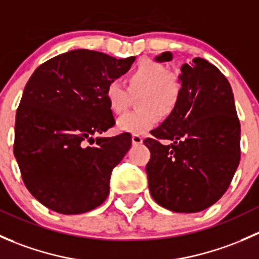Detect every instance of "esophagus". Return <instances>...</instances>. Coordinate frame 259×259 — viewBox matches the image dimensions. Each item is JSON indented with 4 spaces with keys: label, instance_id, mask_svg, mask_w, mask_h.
Wrapping results in <instances>:
<instances>
[{
    "label": "esophagus",
    "instance_id": "1",
    "mask_svg": "<svg viewBox=\"0 0 259 259\" xmlns=\"http://www.w3.org/2000/svg\"><path fill=\"white\" fill-rule=\"evenodd\" d=\"M132 140H133V144L139 145L143 143V137H140V135H138V134H133Z\"/></svg>",
    "mask_w": 259,
    "mask_h": 259
}]
</instances>
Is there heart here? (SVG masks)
Wrapping results in <instances>:
<instances>
[{
    "mask_svg": "<svg viewBox=\"0 0 259 259\" xmlns=\"http://www.w3.org/2000/svg\"><path fill=\"white\" fill-rule=\"evenodd\" d=\"M127 90L117 81L106 85L105 100L111 113L120 115L129 108L130 95L138 96L134 113L119 117L116 125L121 132L144 134L155 126L161 117H169L177 110L182 86L178 77L168 72L161 64L142 60L126 77Z\"/></svg>",
    "mask_w": 259,
    "mask_h": 259,
    "instance_id": "heart-1",
    "label": "heart"
}]
</instances>
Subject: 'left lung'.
Returning <instances> with one entry per match:
<instances>
[{
	"mask_svg": "<svg viewBox=\"0 0 259 259\" xmlns=\"http://www.w3.org/2000/svg\"><path fill=\"white\" fill-rule=\"evenodd\" d=\"M171 59V52H163L155 61ZM180 71L178 108L144 140L150 150L145 170L159 205L197 213L221 199L233 179L241 159V124L231 85L214 65L195 57Z\"/></svg>",
	"mask_w": 259,
	"mask_h": 259,
	"instance_id": "1",
	"label": "left lung"
}]
</instances>
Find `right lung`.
Here are the masks:
<instances>
[{
    "instance_id": "right-lung-1",
    "label": "right lung",
    "mask_w": 259,
    "mask_h": 259,
    "mask_svg": "<svg viewBox=\"0 0 259 259\" xmlns=\"http://www.w3.org/2000/svg\"><path fill=\"white\" fill-rule=\"evenodd\" d=\"M134 60L72 50L40 65L26 83L14 154L28 192L49 209L80 214L108 198L111 171L132 146V135L100 137L115 125L105 89Z\"/></svg>"
}]
</instances>
